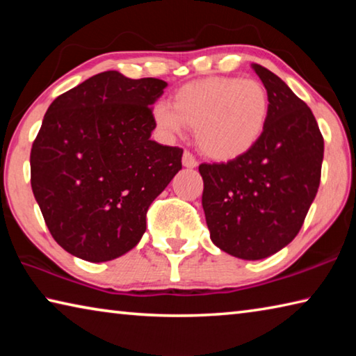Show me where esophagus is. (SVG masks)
I'll list each match as a JSON object with an SVG mask.
<instances>
[{"mask_svg":"<svg viewBox=\"0 0 356 356\" xmlns=\"http://www.w3.org/2000/svg\"><path fill=\"white\" fill-rule=\"evenodd\" d=\"M182 163L185 168H196L197 160H196V156L190 152V150H185L184 156H182Z\"/></svg>","mask_w":356,"mask_h":356,"instance_id":"1","label":"esophagus"}]
</instances>
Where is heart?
Returning <instances> with one entry per match:
<instances>
[{"label":"heart","mask_w":356,"mask_h":356,"mask_svg":"<svg viewBox=\"0 0 356 356\" xmlns=\"http://www.w3.org/2000/svg\"><path fill=\"white\" fill-rule=\"evenodd\" d=\"M268 110V94L261 81L210 76L180 88L172 106L156 105L154 119L172 135L180 134L184 125L195 129L196 144L204 154L215 160H231L262 136Z\"/></svg>","instance_id":"obj_1"}]
</instances>
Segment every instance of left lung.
<instances>
[{
    "mask_svg": "<svg viewBox=\"0 0 356 356\" xmlns=\"http://www.w3.org/2000/svg\"><path fill=\"white\" fill-rule=\"evenodd\" d=\"M268 94L262 136L226 163H202L210 238L227 254L257 261L295 238L317 195L323 136L311 108L273 72L252 64Z\"/></svg>",
    "mask_w": 356,
    "mask_h": 356,
    "instance_id": "left-lung-1",
    "label": "left lung"
}]
</instances>
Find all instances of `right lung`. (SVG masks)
<instances>
[{
    "label": "right lung",
    "instance_id": "right-lung-1",
    "mask_svg": "<svg viewBox=\"0 0 356 356\" xmlns=\"http://www.w3.org/2000/svg\"><path fill=\"white\" fill-rule=\"evenodd\" d=\"M168 83L102 72L53 100L33 143L31 188L58 245L89 262L125 254L184 149L150 140Z\"/></svg>",
    "mask_w": 356,
    "mask_h": 356
}]
</instances>
